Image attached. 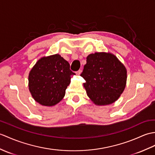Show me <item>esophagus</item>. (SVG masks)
<instances>
[{
	"instance_id": "34e87169",
	"label": "esophagus",
	"mask_w": 155,
	"mask_h": 155,
	"mask_svg": "<svg viewBox=\"0 0 155 155\" xmlns=\"http://www.w3.org/2000/svg\"><path fill=\"white\" fill-rule=\"evenodd\" d=\"M81 72H82V70H79V71H77V72H76L77 75H80V74L81 73Z\"/></svg>"
}]
</instances>
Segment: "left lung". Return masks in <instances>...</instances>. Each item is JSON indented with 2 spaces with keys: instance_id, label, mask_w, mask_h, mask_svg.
Instances as JSON below:
<instances>
[{
  "instance_id": "1",
  "label": "left lung",
  "mask_w": 155,
  "mask_h": 155,
  "mask_svg": "<svg viewBox=\"0 0 155 155\" xmlns=\"http://www.w3.org/2000/svg\"><path fill=\"white\" fill-rule=\"evenodd\" d=\"M81 76L86 94L96 106H106L120 98L126 86L127 69L111 53L96 52L86 57Z\"/></svg>"
}]
</instances>
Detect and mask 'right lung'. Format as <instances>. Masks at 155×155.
Segmentation results:
<instances>
[{
  "instance_id": "right-lung-1",
  "label": "right lung",
  "mask_w": 155,
  "mask_h": 155,
  "mask_svg": "<svg viewBox=\"0 0 155 155\" xmlns=\"http://www.w3.org/2000/svg\"><path fill=\"white\" fill-rule=\"evenodd\" d=\"M73 75L69 62L59 54L43 57L29 73V91L41 105L55 106L64 98Z\"/></svg>"
}]
</instances>
